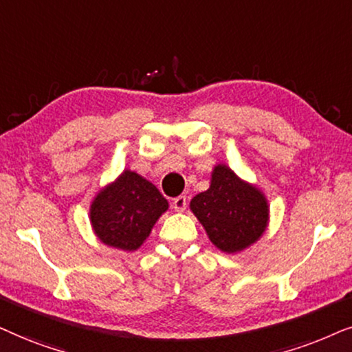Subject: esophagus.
Returning <instances> with one entry per match:
<instances>
[{"mask_svg":"<svg viewBox=\"0 0 352 352\" xmlns=\"http://www.w3.org/2000/svg\"><path fill=\"white\" fill-rule=\"evenodd\" d=\"M186 204H188V199H186V196H177L175 199H173V203H172V206H173V209L177 210V212H184V210L186 209Z\"/></svg>","mask_w":352,"mask_h":352,"instance_id":"34e87169","label":"esophagus"}]
</instances>
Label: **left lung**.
Segmentation results:
<instances>
[{
	"label": "left lung",
	"instance_id": "8db88e82",
	"mask_svg": "<svg viewBox=\"0 0 352 352\" xmlns=\"http://www.w3.org/2000/svg\"><path fill=\"white\" fill-rule=\"evenodd\" d=\"M190 209L212 245L228 254L250 248L269 223V204L264 193L241 180L225 164L214 167L210 186L191 199Z\"/></svg>",
	"mask_w": 352,
	"mask_h": 352
}]
</instances>
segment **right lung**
Wrapping results in <instances>:
<instances>
[{
  "label": "right lung",
  "instance_id": "obj_1",
  "mask_svg": "<svg viewBox=\"0 0 352 352\" xmlns=\"http://www.w3.org/2000/svg\"><path fill=\"white\" fill-rule=\"evenodd\" d=\"M167 209V199L151 182L137 172L124 170L93 199L90 220L104 245L137 251Z\"/></svg>",
  "mask_w": 352,
  "mask_h": 352
}]
</instances>
